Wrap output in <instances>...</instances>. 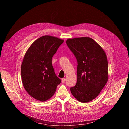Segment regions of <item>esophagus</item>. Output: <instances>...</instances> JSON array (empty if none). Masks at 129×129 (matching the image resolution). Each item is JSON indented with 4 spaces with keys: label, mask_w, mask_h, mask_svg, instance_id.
Wrapping results in <instances>:
<instances>
[{
    "label": "esophagus",
    "mask_w": 129,
    "mask_h": 129,
    "mask_svg": "<svg viewBox=\"0 0 129 129\" xmlns=\"http://www.w3.org/2000/svg\"><path fill=\"white\" fill-rule=\"evenodd\" d=\"M65 81H66V79H64V78L62 79V83H64L65 82Z\"/></svg>",
    "instance_id": "obj_1"
}]
</instances>
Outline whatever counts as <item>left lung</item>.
<instances>
[{"instance_id": "8db88e82", "label": "left lung", "mask_w": 129, "mask_h": 129, "mask_svg": "<svg viewBox=\"0 0 129 129\" xmlns=\"http://www.w3.org/2000/svg\"><path fill=\"white\" fill-rule=\"evenodd\" d=\"M66 44L78 61L77 82L71 92L78 101L89 102L99 95L108 80L106 52L87 37L68 39Z\"/></svg>"}]
</instances>
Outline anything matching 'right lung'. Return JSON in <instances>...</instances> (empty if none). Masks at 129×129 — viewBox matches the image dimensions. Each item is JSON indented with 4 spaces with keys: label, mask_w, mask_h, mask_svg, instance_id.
<instances>
[{
    "label": "right lung",
    "mask_w": 129,
    "mask_h": 129,
    "mask_svg": "<svg viewBox=\"0 0 129 129\" xmlns=\"http://www.w3.org/2000/svg\"><path fill=\"white\" fill-rule=\"evenodd\" d=\"M64 40L45 35L35 40L25 53L21 67L27 92L41 102L51 98L61 80L56 75L51 60Z\"/></svg>",
    "instance_id": "right-lung-1"
}]
</instances>
